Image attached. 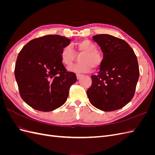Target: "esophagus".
<instances>
[{
	"label": "esophagus",
	"mask_w": 155,
	"mask_h": 155,
	"mask_svg": "<svg viewBox=\"0 0 155 155\" xmlns=\"http://www.w3.org/2000/svg\"><path fill=\"white\" fill-rule=\"evenodd\" d=\"M82 76H83L82 74H76V77H77V79H79Z\"/></svg>",
	"instance_id": "obj_1"
}]
</instances>
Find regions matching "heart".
Here are the masks:
<instances>
[{"instance_id": "1", "label": "heart", "mask_w": 155, "mask_h": 155, "mask_svg": "<svg viewBox=\"0 0 155 155\" xmlns=\"http://www.w3.org/2000/svg\"><path fill=\"white\" fill-rule=\"evenodd\" d=\"M75 47L77 54L83 55L79 58L80 63L72 65L68 68L69 71L74 73H87L91 71L92 67L97 68L100 67L102 58L94 43L85 39L75 43ZM76 52L70 45L64 46L61 50V61L65 67H68L72 64L76 58Z\"/></svg>"}]
</instances>
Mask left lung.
Here are the masks:
<instances>
[{
	"label": "left lung",
	"mask_w": 155,
	"mask_h": 155,
	"mask_svg": "<svg viewBox=\"0 0 155 155\" xmlns=\"http://www.w3.org/2000/svg\"><path fill=\"white\" fill-rule=\"evenodd\" d=\"M92 39L100 46L104 58L100 71L91 76L88 100L101 110H118L134 95L140 75L137 58L129 45L118 37L99 34Z\"/></svg>",
	"instance_id": "8db88e82"
}]
</instances>
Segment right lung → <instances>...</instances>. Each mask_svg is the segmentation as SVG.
Wrapping results in <instances>:
<instances>
[{
  "instance_id": "add662e5",
  "label": "right lung",
  "mask_w": 155,
  "mask_h": 155,
  "mask_svg": "<svg viewBox=\"0 0 155 155\" xmlns=\"http://www.w3.org/2000/svg\"><path fill=\"white\" fill-rule=\"evenodd\" d=\"M70 41L59 35H45L28 42L18 54L15 77L21 97L33 109L49 112L66 102L77 78L67 71L60 52Z\"/></svg>"
}]
</instances>
